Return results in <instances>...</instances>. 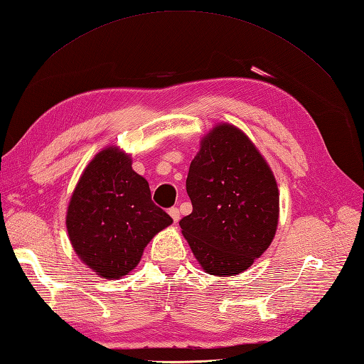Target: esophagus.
<instances>
[{
	"mask_svg": "<svg viewBox=\"0 0 364 364\" xmlns=\"http://www.w3.org/2000/svg\"><path fill=\"white\" fill-rule=\"evenodd\" d=\"M168 213H170V216L173 218L174 223H179V219H181V211H179V208H177V207H171L170 210H168Z\"/></svg>",
	"mask_w": 364,
	"mask_h": 364,
	"instance_id": "obj_1",
	"label": "esophagus"
}]
</instances>
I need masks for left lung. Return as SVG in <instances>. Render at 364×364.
<instances>
[{"label": "left lung", "instance_id": "8db88e82", "mask_svg": "<svg viewBox=\"0 0 364 364\" xmlns=\"http://www.w3.org/2000/svg\"><path fill=\"white\" fill-rule=\"evenodd\" d=\"M193 211L182 233L210 274L235 277L267 250L277 232V181L244 132L219 125L202 140L187 177Z\"/></svg>", "mask_w": 364, "mask_h": 364}]
</instances>
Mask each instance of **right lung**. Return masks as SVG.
<instances>
[{
	"label": "right lung",
	"instance_id": "right-lung-1",
	"mask_svg": "<svg viewBox=\"0 0 364 364\" xmlns=\"http://www.w3.org/2000/svg\"><path fill=\"white\" fill-rule=\"evenodd\" d=\"M173 223L151 200L128 154L106 148L80 177L68 208V233L82 261L106 279L139 264L146 244Z\"/></svg>",
	"mask_w": 364,
	"mask_h": 364
}]
</instances>
